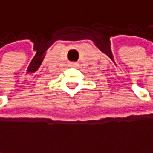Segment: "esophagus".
Segmentation results:
<instances>
[{
  "label": "esophagus",
  "instance_id": "obj_1",
  "mask_svg": "<svg viewBox=\"0 0 153 153\" xmlns=\"http://www.w3.org/2000/svg\"><path fill=\"white\" fill-rule=\"evenodd\" d=\"M70 66H71V67H76V66H77V63H75V62H71V63H70Z\"/></svg>",
  "mask_w": 153,
  "mask_h": 153
}]
</instances>
